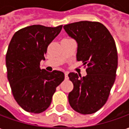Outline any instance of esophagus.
<instances>
[{
	"mask_svg": "<svg viewBox=\"0 0 129 129\" xmlns=\"http://www.w3.org/2000/svg\"><path fill=\"white\" fill-rule=\"evenodd\" d=\"M64 74H65V78L67 79L68 78V72H64Z\"/></svg>",
	"mask_w": 129,
	"mask_h": 129,
	"instance_id": "esophagus-1",
	"label": "esophagus"
}]
</instances>
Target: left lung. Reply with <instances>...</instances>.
I'll return each instance as SVG.
<instances>
[{"instance_id": "obj_1", "label": "left lung", "mask_w": 129, "mask_h": 129, "mask_svg": "<svg viewBox=\"0 0 129 129\" xmlns=\"http://www.w3.org/2000/svg\"><path fill=\"white\" fill-rule=\"evenodd\" d=\"M77 43V60L86 65L87 75L70 73L74 85L68 95L70 106L79 113H94L108 100L117 68V52L113 37L99 22L79 21L63 26Z\"/></svg>"}]
</instances>
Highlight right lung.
Instances as JSON below:
<instances>
[{"label":"right lung","instance_id":"1","mask_svg":"<svg viewBox=\"0 0 129 129\" xmlns=\"http://www.w3.org/2000/svg\"><path fill=\"white\" fill-rule=\"evenodd\" d=\"M63 25L51 27L34 25L14 34L6 54L7 79L13 96L23 110L41 113L50 106L56 88L64 80V73L40 68L49 44Z\"/></svg>","mask_w":129,"mask_h":129}]
</instances>
